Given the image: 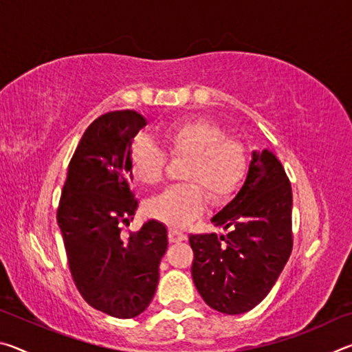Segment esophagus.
<instances>
[{"label": "esophagus", "instance_id": "1", "mask_svg": "<svg viewBox=\"0 0 352 352\" xmlns=\"http://www.w3.org/2000/svg\"><path fill=\"white\" fill-rule=\"evenodd\" d=\"M186 239H188V236L184 234V233H182L180 230H177V228H169V241H170L172 243L183 242V241H186Z\"/></svg>", "mask_w": 352, "mask_h": 352}]
</instances>
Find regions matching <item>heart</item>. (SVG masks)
Returning <instances> with one entry per match:
<instances>
[{
  "label": "heart",
  "instance_id": "obj_1",
  "mask_svg": "<svg viewBox=\"0 0 352 352\" xmlns=\"http://www.w3.org/2000/svg\"><path fill=\"white\" fill-rule=\"evenodd\" d=\"M172 157L189 162L184 180L148 200L147 212L172 226H186L205 211L208 195L216 204L228 200L247 172V151L241 141L228 138L222 127L204 118L175 122L164 130ZM132 169L144 184L163 180L168 155L151 138L141 136L132 147Z\"/></svg>",
  "mask_w": 352,
  "mask_h": 352
}]
</instances>
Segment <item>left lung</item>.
Instances as JSON below:
<instances>
[{"instance_id": "obj_1", "label": "left lung", "mask_w": 352, "mask_h": 352, "mask_svg": "<svg viewBox=\"0 0 352 352\" xmlns=\"http://www.w3.org/2000/svg\"><path fill=\"white\" fill-rule=\"evenodd\" d=\"M292 188L276 155L253 151L236 197L211 219L226 236L190 234L192 279L205 302L239 315L269 295L292 253Z\"/></svg>"}]
</instances>
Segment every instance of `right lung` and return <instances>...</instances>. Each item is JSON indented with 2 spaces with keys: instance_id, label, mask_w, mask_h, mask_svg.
I'll use <instances>...</instances> for the list:
<instances>
[{
  "instance_id": "obj_1",
  "label": "right lung",
  "mask_w": 352,
  "mask_h": 352,
  "mask_svg": "<svg viewBox=\"0 0 352 352\" xmlns=\"http://www.w3.org/2000/svg\"><path fill=\"white\" fill-rule=\"evenodd\" d=\"M133 110L110 111L93 121L68 166L57 223L77 290L88 305L116 318H133L151 305L168 250V230L147 220L122 237L135 216L132 142L146 127Z\"/></svg>"
}]
</instances>
